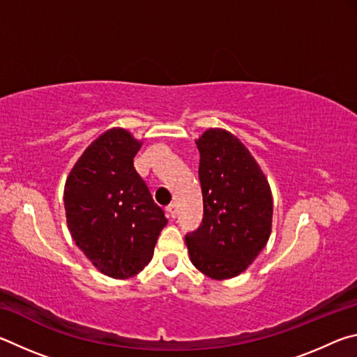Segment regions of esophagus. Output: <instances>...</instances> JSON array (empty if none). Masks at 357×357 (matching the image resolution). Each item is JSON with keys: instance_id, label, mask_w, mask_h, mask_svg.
<instances>
[{"instance_id": "34e87169", "label": "esophagus", "mask_w": 357, "mask_h": 357, "mask_svg": "<svg viewBox=\"0 0 357 357\" xmlns=\"http://www.w3.org/2000/svg\"><path fill=\"white\" fill-rule=\"evenodd\" d=\"M167 211H168V214H170V217H176V214H178V206H176V203H170L167 206Z\"/></svg>"}]
</instances>
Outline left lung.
Masks as SVG:
<instances>
[{
	"label": "left lung",
	"instance_id": "8db88e82",
	"mask_svg": "<svg viewBox=\"0 0 357 357\" xmlns=\"http://www.w3.org/2000/svg\"><path fill=\"white\" fill-rule=\"evenodd\" d=\"M203 219L185 234L190 261L211 279H231L263 250L273 225L268 179L236 137L209 129L198 138Z\"/></svg>",
	"mask_w": 357,
	"mask_h": 357
}]
</instances>
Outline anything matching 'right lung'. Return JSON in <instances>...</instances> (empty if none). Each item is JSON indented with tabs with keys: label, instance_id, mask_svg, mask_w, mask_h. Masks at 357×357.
Returning a JSON list of instances; mask_svg holds the SVG:
<instances>
[{
	"label": "right lung",
	"instance_id": "add662e5",
	"mask_svg": "<svg viewBox=\"0 0 357 357\" xmlns=\"http://www.w3.org/2000/svg\"><path fill=\"white\" fill-rule=\"evenodd\" d=\"M128 130L110 129L94 140L72 168L64 208L75 244L102 274L129 279L153 258L164 209L137 173L140 151Z\"/></svg>",
	"mask_w": 357,
	"mask_h": 357
}]
</instances>
